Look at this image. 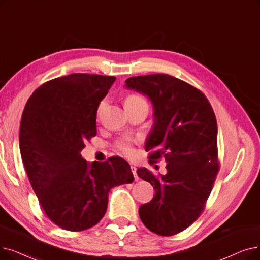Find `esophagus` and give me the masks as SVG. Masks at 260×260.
<instances>
[{
    "instance_id": "obj_1",
    "label": "esophagus",
    "mask_w": 260,
    "mask_h": 260,
    "mask_svg": "<svg viewBox=\"0 0 260 260\" xmlns=\"http://www.w3.org/2000/svg\"><path fill=\"white\" fill-rule=\"evenodd\" d=\"M131 170H132V172H133V174H134L135 180H138L139 177H138V175H137V169H136V167L131 166Z\"/></svg>"
}]
</instances>
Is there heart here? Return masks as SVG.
<instances>
[{"instance_id":"1","label":"heart","mask_w":260,"mask_h":260,"mask_svg":"<svg viewBox=\"0 0 260 260\" xmlns=\"http://www.w3.org/2000/svg\"><path fill=\"white\" fill-rule=\"evenodd\" d=\"M124 104H125V107L127 108V107L137 106L140 104H146V101L143 96H141L139 94H129L126 96L125 103ZM134 142H135L134 139L128 138V137H124V138H121L116 141L115 148L117 151H119L123 155L132 156L134 154V148H133Z\"/></svg>"}]
</instances>
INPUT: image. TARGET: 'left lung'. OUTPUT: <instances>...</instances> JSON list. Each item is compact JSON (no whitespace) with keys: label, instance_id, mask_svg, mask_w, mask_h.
Segmentation results:
<instances>
[{"label":"left lung","instance_id":"8db88e82","mask_svg":"<svg viewBox=\"0 0 260 260\" xmlns=\"http://www.w3.org/2000/svg\"><path fill=\"white\" fill-rule=\"evenodd\" d=\"M125 83L152 101L155 122L145 151L151 165L164 159L168 171L137 170L156 192L139 216L151 232L173 236L201 216L219 172L216 116L204 93L174 76H133Z\"/></svg>","mask_w":260,"mask_h":260}]
</instances>
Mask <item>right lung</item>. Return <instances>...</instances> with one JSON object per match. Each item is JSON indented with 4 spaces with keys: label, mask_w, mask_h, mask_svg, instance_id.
I'll list each match as a JSON object with an SVG mask.
<instances>
[{
    "label": "right lung",
    "mask_w": 260,
    "mask_h": 260,
    "mask_svg": "<svg viewBox=\"0 0 260 260\" xmlns=\"http://www.w3.org/2000/svg\"><path fill=\"white\" fill-rule=\"evenodd\" d=\"M115 76L74 73L32 92L22 114V161L41 207L57 226L88 230L104 217L111 188L134 180L127 161L112 156L89 165L81 155L96 135V110Z\"/></svg>",
    "instance_id": "right-lung-1"
}]
</instances>
